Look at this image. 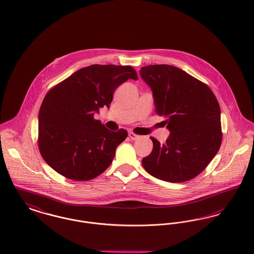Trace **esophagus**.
I'll return each instance as SVG.
<instances>
[{
    "instance_id": "1",
    "label": "esophagus",
    "mask_w": 254,
    "mask_h": 254,
    "mask_svg": "<svg viewBox=\"0 0 254 254\" xmlns=\"http://www.w3.org/2000/svg\"><path fill=\"white\" fill-rule=\"evenodd\" d=\"M128 136H129V138L131 139V140H136V139H138V135L135 134L134 132H129L128 133Z\"/></svg>"
}]
</instances>
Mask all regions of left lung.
<instances>
[{"label": "left lung", "instance_id": "8db88e82", "mask_svg": "<svg viewBox=\"0 0 254 254\" xmlns=\"http://www.w3.org/2000/svg\"><path fill=\"white\" fill-rule=\"evenodd\" d=\"M142 79L152 91L155 112L166 118V143L151 137L153 148L144 169L156 179L184 182L200 174L222 143L221 109L208 86L175 66L142 67Z\"/></svg>", "mask_w": 254, "mask_h": 254}]
</instances>
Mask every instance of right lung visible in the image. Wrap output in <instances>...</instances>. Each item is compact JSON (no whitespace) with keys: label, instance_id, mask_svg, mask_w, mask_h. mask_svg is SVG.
<instances>
[{"label":"right lung","instance_id":"obj_1","mask_svg":"<svg viewBox=\"0 0 254 254\" xmlns=\"http://www.w3.org/2000/svg\"><path fill=\"white\" fill-rule=\"evenodd\" d=\"M137 80L131 66L91 65L50 90L38 115V147L47 164L67 179L85 181L104 173L127 138L94 118L112 102L120 84Z\"/></svg>","mask_w":254,"mask_h":254}]
</instances>
